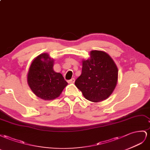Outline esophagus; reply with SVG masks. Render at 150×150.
I'll return each mask as SVG.
<instances>
[{
    "label": "esophagus",
    "mask_w": 150,
    "mask_h": 150,
    "mask_svg": "<svg viewBox=\"0 0 150 150\" xmlns=\"http://www.w3.org/2000/svg\"><path fill=\"white\" fill-rule=\"evenodd\" d=\"M75 79L74 78H72L71 79H70V80H69L68 81V82L69 83H74V82H75Z\"/></svg>",
    "instance_id": "esophagus-1"
}]
</instances>
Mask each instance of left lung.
Here are the masks:
<instances>
[{
  "mask_svg": "<svg viewBox=\"0 0 150 150\" xmlns=\"http://www.w3.org/2000/svg\"><path fill=\"white\" fill-rule=\"evenodd\" d=\"M91 58L82 61V74L75 84L85 99L94 102L105 100L117 85L118 69L113 59L102 51H91Z\"/></svg>",
  "mask_w": 150,
  "mask_h": 150,
  "instance_id": "left-lung-1",
  "label": "left lung"
}]
</instances>
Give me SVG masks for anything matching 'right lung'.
I'll list each match as a JSON object with an SVG mask.
<instances>
[{"mask_svg":"<svg viewBox=\"0 0 150 150\" xmlns=\"http://www.w3.org/2000/svg\"><path fill=\"white\" fill-rule=\"evenodd\" d=\"M54 60L48 53H42L33 61L28 74V83L35 95L45 100L60 96L68 83L59 73L53 70Z\"/></svg>","mask_w":150,"mask_h":150,"instance_id":"right-lung-1","label":"right lung"}]
</instances>
